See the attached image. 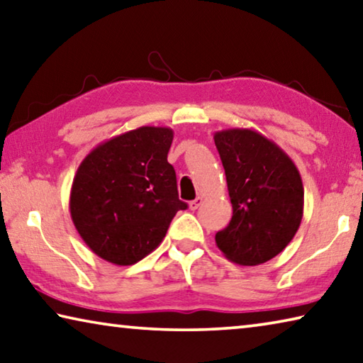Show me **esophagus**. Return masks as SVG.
I'll list each match as a JSON object with an SVG mask.
<instances>
[{"mask_svg":"<svg viewBox=\"0 0 363 363\" xmlns=\"http://www.w3.org/2000/svg\"><path fill=\"white\" fill-rule=\"evenodd\" d=\"M201 203H203V199H201V196H196L195 200L190 201L189 206H190V210L195 211V210H199V208H200V205H201Z\"/></svg>","mask_w":363,"mask_h":363,"instance_id":"1","label":"esophagus"}]
</instances>
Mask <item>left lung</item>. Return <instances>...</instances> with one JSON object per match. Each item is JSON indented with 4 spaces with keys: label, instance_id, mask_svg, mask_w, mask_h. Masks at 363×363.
Here are the masks:
<instances>
[{
    "label": "left lung",
    "instance_id": "8db88e82",
    "mask_svg": "<svg viewBox=\"0 0 363 363\" xmlns=\"http://www.w3.org/2000/svg\"><path fill=\"white\" fill-rule=\"evenodd\" d=\"M225 171L232 219L216 233L227 259L259 266L293 240L304 210V187L293 160L261 133L243 128L214 134Z\"/></svg>",
    "mask_w": 363,
    "mask_h": 363
}]
</instances>
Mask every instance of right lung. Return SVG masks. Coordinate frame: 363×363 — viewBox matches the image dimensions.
Wrapping results in <instances>:
<instances>
[{"label": "right lung", "mask_w": 363, "mask_h": 363, "mask_svg": "<svg viewBox=\"0 0 363 363\" xmlns=\"http://www.w3.org/2000/svg\"><path fill=\"white\" fill-rule=\"evenodd\" d=\"M171 128L140 126L106 140L79 164L70 190V216L79 237L102 259L131 266L150 255L179 200L168 152Z\"/></svg>", "instance_id": "1"}]
</instances>
